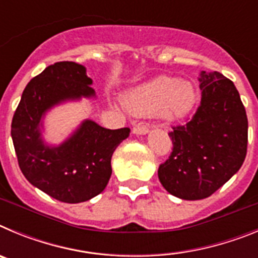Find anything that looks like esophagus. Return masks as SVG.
Returning <instances> with one entry per match:
<instances>
[{"label": "esophagus", "instance_id": "34e87169", "mask_svg": "<svg viewBox=\"0 0 258 258\" xmlns=\"http://www.w3.org/2000/svg\"><path fill=\"white\" fill-rule=\"evenodd\" d=\"M133 133L134 134H146L149 133V126L143 124H138L137 126L133 127Z\"/></svg>", "mask_w": 258, "mask_h": 258}]
</instances>
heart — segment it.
Instances as JSON below:
<instances>
[{"label": "heart", "mask_w": 258, "mask_h": 258, "mask_svg": "<svg viewBox=\"0 0 258 258\" xmlns=\"http://www.w3.org/2000/svg\"><path fill=\"white\" fill-rule=\"evenodd\" d=\"M198 101L192 84L174 77H159L125 97V106L136 115L157 112L165 120H177L188 115Z\"/></svg>", "instance_id": "obj_1"}]
</instances>
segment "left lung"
Returning a JSON list of instances; mask_svg holds the SVG:
<instances>
[{
	"label": "left lung",
	"mask_w": 258,
	"mask_h": 258,
	"mask_svg": "<svg viewBox=\"0 0 258 258\" xmlns=\"http://www.w3.org/2000/svg\"><path fill=\"white\" fill-rule=\"evenodd\" d=\"M202 102L169 132L173 149L157 174L166 191L184 200L211 197L240 169L247 155L248 118L231 80L202 72Z\"/></svg>",
	"instance_id": "obj_1"
}]
</instances>
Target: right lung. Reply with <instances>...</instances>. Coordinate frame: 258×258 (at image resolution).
Wrapping results in <instances>:
<instances>
[{"instance_id":"obj_1","label":"right lung","mask_w":258,"mask_h":258,"mask_svg":"<svg viewBox=\"0 0 258 258\" xmlns=\"http://www.w3.org/2000/svg\"><path fill=\"white\" fill-rule=\"evenodd\" d=\"M92 83L84 66L56 61L29 81L11 121L20 170L33 186L59 202L75 204L101 194L112 173L113 151L131 132L86 120L59 147L44 145L38 129L42 115L66 99L94 97Z\"/></svg>"}]
</instances>
